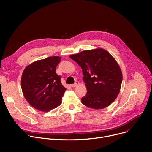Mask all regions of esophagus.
<instances>
[{
	"instance_id": "obj_1",
	"label": "esophagus",
	"mask_w": 152,
	"mask_h": 152,
	"mask_svg": "<svg viewBox=\"0 0 152 152\" xmlns=\"http://www.w3.org/2000/svg\"><path fill=\"white\" fill-rule=\"evenodd\" d=\"M79 84H80V83H79L78 81H76L75 84H71V87H72V88H75V87L77 86H78Z\"/></svg>"
}]
</instances>
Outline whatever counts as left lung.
<instances>
[{"mask_svg":"<svg viewBox=\"0 0 152 152\" xmlns=\"http://www.w3.org/2000/svg\"><path fill=\"white\" fill-rule=\"evenodd\" d=\"M69 57L81 66L87 93L81 99L86 106L102 109L114 101L122 81L121 68L105 50H85Z\"/></svg>","mask_w":152,"mask_h":152,"instance_id":"8db88e82","label":"left lung"}]
</instances>
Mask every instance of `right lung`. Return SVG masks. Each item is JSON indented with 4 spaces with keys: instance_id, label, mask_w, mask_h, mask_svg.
Here are the masks:
<instances>
[{
    "instance_id": "obj_1",
    "label": "right lung",
    "mask_w": 152,
    "mask_h": 152,
    "mask_svg": "<svg viewBox=\"0 0 152 152\" xmlns=\"http://www.w3.org/2000/svg\"><path fill=\"white\" fill-rule=\"evenodd\" d=\"M60 56L48 57L27 66L23 71L21 88L25 99L36 109L48 112L61 104L66 89L61 83L56 68Z\"/></svg>"
}]
</instances>
